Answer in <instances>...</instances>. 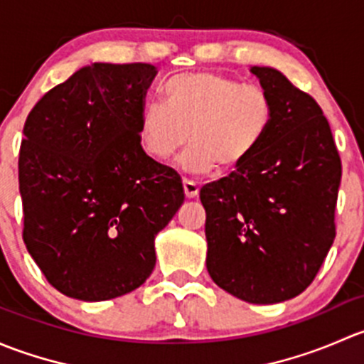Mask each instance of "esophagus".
Returning a JSON list of instances; mask_svg holds the SVG:
<instances>
[{
    "label": "esophagus",
    "instance_id": "34e87169",
    "mask_svg": "<svg viewBox=\"0 0 364 364\" xmlns=\"http://www.w3.org/2000/svg\"><path fill=\"white\" fill-rule=\"evenodd\" d=\"M183 190H185V196L188 199H196L199 196V186H197V183L190 181V179H183Z\"/></svg>",
    "mask_w": 364,
    "mask_h": 364
}]
</instances>
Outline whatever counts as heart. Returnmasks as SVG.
I'll return each instance as SVG.
<instances>
[{
  "instance_id": "obj_1",
  "label": "heart",
  "mask_w": 364,
  "mask_h": 364,
  "mask_svg": "<svg viewBox=\"0 0 364 364\" xmlns=\"http://www.w3.org/2000/svg\"><path fill=\"white\" fill-rule=\"evenodd\" d=\"M161 91L164 102H149L139 114V142L151 159L168 160L190 139L179 159L190 174L241 167L273 124L269 95L222 73H181Z\"/></svg>"
}]
</instances>
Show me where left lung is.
<instances>
[{
    "label": "left lung",
    "instance_id": "1",
    "mask_svg": "<svg viewBox=\"0 0 364 364\" xmlns=\"http://www.w3.org/2000/svg\"><path fill=\"white\" fill-rule=\"evenodd\" d=\"M250 72L271 97L273 124L241 167L200 188L205 267L229 294L273 304L314 282L335 241L341 161L310 95L277 68Z\"/></svg>",
    "mask_w": 364,
    "mask_h": 364
}]
</instances>
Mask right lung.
Listing matches in <instances>:
<instances>
[{
	"label": "right lung",
	"mask_w": 364,
	"mask_h": 364,
	"mask_svg": "<svg viewBox=\"0 0 364 364\" xmlns=\"http://www.w3.org/2000/svg\"><path fill=\"white\" fill-rule=\"evenodd\" d=\"M159 70L93 63L43 95L19 153L23 237L61 294L107 301L141 287L155 237L185 200L178 172L148 156L139 114Z\"/></svg>",
	"instance_id": "right-lung-1"
}]
</instances>
